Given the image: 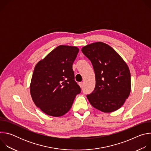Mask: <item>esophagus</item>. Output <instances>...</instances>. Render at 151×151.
Segmentation results:
<instances>
[{
    "mask_svg": "<svg viewBox=\"0 0 151 151\" xmlns=\"http://www.w3.org/2000/svg\"><path fill=\"white\" fill-rule=\"evenodd\" d=\"M79 85L80 86V87H81V88H82V87H83V82H79Z\"/></svg>",
    "mask_w": 151,
    "mask_h": 151,
    "instance_id": "esophagus-1",
    "label": "esophagus"
}]
</instances>
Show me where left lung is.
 Returning <instances> with one entry per match:
<instances>
[{
    "instance_id": "1",
    "label": "left lung",
    "mask_w": 151,
    "mask_h": 151,
    "mask_svg": "<svg viewBox=\"0 0 151 151\" xmlns=\"http://www.w3.org/2000/svg\"><path fill=\"white\" fill-rule=\"evenodd\" d=\"M82 52L91 61L95 72V88L87 96L90 104L105 113L119 109L131 91L127 64L115 50L101 42L84 46Z\"/></svg>"
}]
</instances>
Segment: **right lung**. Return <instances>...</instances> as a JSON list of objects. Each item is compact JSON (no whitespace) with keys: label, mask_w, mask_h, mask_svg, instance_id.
Instances as JSON below:
<instances>
[{"label":"right lung","mask_w":151,"mask_h":151,"mask_svg":"<svg viewBox=\"0 0 151 151\" xmlns=\"http://www.w3.org/2000/svg\"><path fill=\"white\" fill-rule=\"evenodd\" d=\"M79 51L76 47L60 45L35 66L30 94L35 105L45 114L55 117L66 114L81 93L72 69Z\"/></svg>","instance_id":"1"}]
</instances>
